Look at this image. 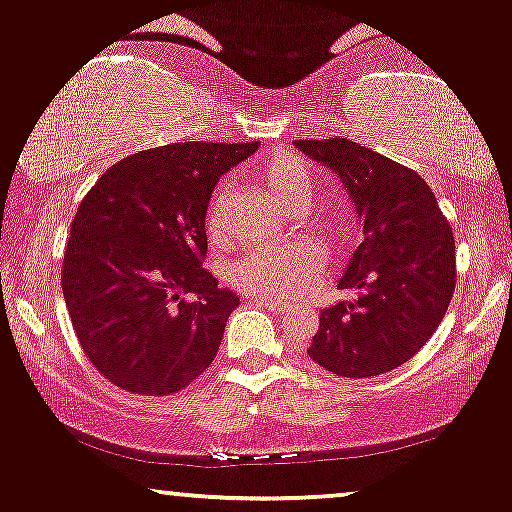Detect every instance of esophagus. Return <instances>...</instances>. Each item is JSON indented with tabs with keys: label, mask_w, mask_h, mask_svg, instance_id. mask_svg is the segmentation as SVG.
Returning <instances> with one entry per match:
<instances>
[{
	"label": "esophagus",
	"mask_w": 512,
	"mask_h": 512,
	"mask_svg": "<svg viewBox=\"0 0 512 512\" xmlns=\"http://www.w3.org/2000/svg\"><path fill=\"white\" fill-rule=\"evenodd\" d=\"M255 300L257 305H262V307H267V310H272V312H283L286 310V305L283 303H279V300H272V298H262V295H255Z\"/></svg>",
	"instance_id": "1"
}]
</instances>
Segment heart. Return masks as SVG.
<instances>
[{
  "label": "heart",
  "instance_id": "obj_1",
  "mask_svg": "<svg viewBox=\"0 0 512 512\" xmlns=\"http://www.w3.org/2000/svg\"><path fill=\"white\" fill-rule=\"evenodd\" d=\"M255 176L286 212H303L315 200V178L303 159L295 157L293 152L276 150L257 159ZM229 200V183H221L209 197L205 226L212 238H221ZM319 267L322 257L317 245L300 240L293 245H264L250 250L231 264L229 274L231 281L245 291L269 295V298H288L307 291L317 281Z\"/></svg>",
  "mask_w": 512,
  "mask_h": 512
}]
</instances>
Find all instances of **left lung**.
Returning a JSON list of instances; mask_svg holds the SVG:
<instances>
[{
	"label": "left lung",
	"instance_id": "1",
	"mask_svg": "<svg viewBox=\"0 0 512 512\" xmlns=\"http://www.w3.org/2000/svg\"><path fill=\"white\" fill-rule=\"evenodd\" d=\"M341 178L362 226L338 288L355 291L319 312L307 355L338 377L391 372L420 350L455 291L451 224L422 176L348 138L295 140Z\"/></svg>",
	"mask_w": 512,
	"mask_h": 512
}]
</instances>
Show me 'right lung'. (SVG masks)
<instances>
[{
	"label": "right lung",
	"mask_w": 512,
	"mask_h": 512,
	"mask_svg": "<svg viewBox=\"0 0 512 512\" xmlns=\"http://www.w3.org/2000/svg\"><path fill=\"white\" fill-rule=\"evenodd\" d=\"M255 150L197 140L135 152L80 202L61 288L104 379L166 396L212 365L238 295L202 267L207 205L219 176Z\"/></svg>",
	"instance_id": "obj_1"
}]
</instances>
